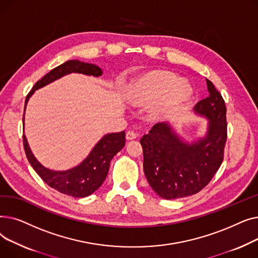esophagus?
<instances>
[{"label":"esophagus","instance_id":"34e87169","mask_svg":"<svg viewBox=\"0 0 258 258\" xmlns=\"http://www.w3.org/2000/svg\"><path fill=\"white\" fill-rule=\"evenodd\" d=\"M137 137H138V134L135 133L134 131H128L126 133V139L127 140H134V139H136Z\"/></svg>","mask_w":258,"mask_h":258}]
</instances>
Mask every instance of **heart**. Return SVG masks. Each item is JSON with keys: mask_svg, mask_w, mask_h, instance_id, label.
Here are the masks:
<instances>
[{"mask_svg": "<svg viewBox=\"0 0 258 258\" xmlns=\"http://www.w3.org/2000/svg\"><path fill=\"white\" fill-rule=\"evenodd\" d=\"M190 88L185 83H179L178 77L170 72L160 71L147 76L138 85L134 93V100L150 103L157 100L154 110L158 114L166 113L182 102Z\"/></svg>", "mask_w": 258, "mask_h": 258, "instance_id": "1", "label": "heart"}]
</instances>
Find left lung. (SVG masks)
<instances>
[{
	"mask_svg": "<svg viewBox=\"0 0 258 258\" xmlns=\"http://www.w3.org/2000/svg\"><path fill=\"white\" fill-rule=\"evenodd\" d=\"M209 96L194 110L208 119L206 136L183 141L167 122L157 123L141 138L143 169L154 191L174 200L198 194L208 185L224 160L227 140L226 104L221 93L206 79Z\"/></svg>",
	"mask_w": 258,
	"mask_h": 258,
	"instance_id": "1",
	"label": "left lung"
}]
</instances>
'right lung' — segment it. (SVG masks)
<instances>
[{"instance_id":"obj_1","label":"right lung","mask_w":258,"mask_h":258,"mask_svg":"<svg viewBox=\"0 0 258 258\" xmlns=\"http://www.w3.org/2000/svg\"><path fill=\"white\" fill-rule=\"evenodd\" d=\"M70 73L100 76L102 75V70L96 64L83 62L77 59L63 62L62 64L54 68L34 85L26 97L25 110L27 102L35 90L43 88L52 81ZM25 110L23 115V125ZM23 142L27 159L45 183L63 195L74 198H85L96 191L104 182L108 169H110L111 160L125 145V132L122 131L120 133L104 135L98 143L93 147L89 156L79 165L62 171L52 170L40 164L32 154L25 135H23Z\"/></svg>"}]
</instances>
